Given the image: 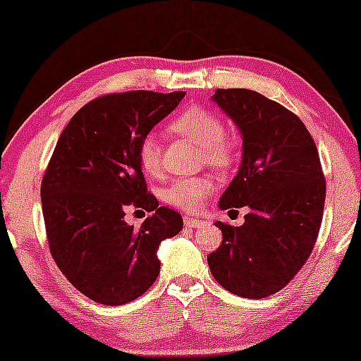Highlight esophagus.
<instances>
[{
  "instance_id": "1",
  "label": "esophagus",
  "mask_w": 361,
  "mask_h": 361,
  "mask_svg": "<svg viewBox=\"0 0 361 361\" xmlns=\"http://www.w3.org/2000/svg\"><path fill=\"white\" fill-rule=\"evenodd\" d=\"M205 222L203 220H198V219H193V216H185V225L186 227H192V228H197L200 225H203Z\"/></svg>"
}]
</instances>
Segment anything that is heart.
Segmentation results:
<instances>
[{
	"instance_id": "1",
	"label": "heart",
	"mask_w": 361,
	"mask_h": 361,
	"mask_svg": "<svg viewBox=\"0 0 361 361\" xmlns=\"http://www.w3.org/2000/svg\"><path fill=\"white\" fill-rule=\"evenodd\" d=\"M169 131L186 137L202 147L207 164L225 169L232 163L233 147L225 139V123L222 117L205 107H190L169 123ZM137 163L147 175H158L161 168V147L153 134H147L137 145ZM214 190V181L208 176L178 178L163 192L164 202L185 212H197Z\"/></svg>"
}]
</instances>
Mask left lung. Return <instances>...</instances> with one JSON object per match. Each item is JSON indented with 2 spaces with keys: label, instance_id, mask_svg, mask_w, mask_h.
Wrapping results in <instances>:
<instances>
[{
  "label": "left lung",
  "instance_id": "obj_1",
  "mask_svg": "<svg viewBox=\"0 0 361 361\" xmlns=\"http://www.w3.org/2000/svg\"><path fill=\"white\" fill-rule=\"evenodd\" d=\"M242 134V163L222 210L249 208L240 227L216 222L224 240L208 255L212 276L242 298L281 290L311 255L323 220L324 183L318 149L296 114L249 89L212 97Z\"/></svg>",
  "mask_w": 361,
  "mask_h": 361
}]
</instances>
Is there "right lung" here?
Listing matches in <instances>:
<instances>
[{
	"label": "right lung",
	"instance_id": "obj_1",
	"mask_svg": "<svg viewBox=\"0 0 361 361\" xmlns=\"http://www.w3.org/2000/svg\"><path fill=\"white\" fill-rule=\"evenodd\" d=\"M185 92L131 90L85 104L60 134L42 180V210L55 264L99 305L145 294L159 274L158 247L183 228L178 212L158 207L137 163V145L176 109ZM128 206L154 215L136 229Z\"/></svg>",
	"mask_w": 361,
	"mask_h": 361
}]
</instances>
